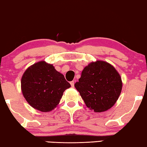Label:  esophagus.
I'll return each instance as SVG.
<instances>
[{"instance_id": "esophagus-1", "label": "esophagus", "mask_w": 147, "mask_h": 147, "mask_svg": "<svg viewBox=\"0 0 147 147\" xmlns=\"http://www.w3.org/2000/svg\"><path fill=\"white\" fill-rule=\"evenodd\" d=\"M70 84H71L72 87H74V81H71V82H70Z\"/></svg>"}]
</instances>
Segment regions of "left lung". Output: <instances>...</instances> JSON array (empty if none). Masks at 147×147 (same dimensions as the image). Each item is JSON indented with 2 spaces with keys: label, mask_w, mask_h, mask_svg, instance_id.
Wrapping results in <instances>:
<instances>
[{
  "label": "left lung",
  "mask_w": 147,
  "mask_h": 147,
  "mask_svg": "<svg viewBox=\"0 0 147 147\" xmlns=\"http://www.w3.org/2000/svg\"><path fill=\"white\" fill-rule=\"evenodd\" d=\"M74 86L88 108L101 113L114 106L121 94L123 82L113 65L96 61L84 68Z\"/></svg>",
  "instance_id": "obj_1"
}]
</instances>
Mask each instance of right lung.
<instances>
[{"mask_svg":"<svg viewBox=\"0 0 147 147\" xmlns=\"http://www.w3.org/2000/svg\"><path fill=\"white\" fill-rule=\"evenodd\" d=\"M71 87L63 74L52 64L41 61L30 66L21 78V90L27 102L41 112L58 106L63 92Z\"/></svg>","mask_w":147,"mask_h":147,"instance_id":"1","label":"right lung"}]
</instances>
